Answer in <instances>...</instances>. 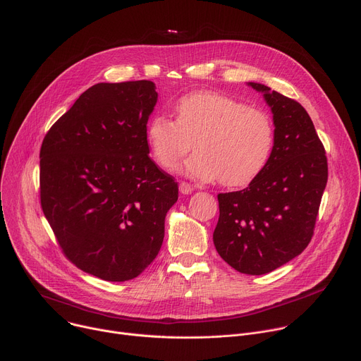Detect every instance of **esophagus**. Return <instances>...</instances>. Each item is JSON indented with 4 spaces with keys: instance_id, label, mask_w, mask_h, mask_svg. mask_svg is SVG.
<instances>
[{
    "instance_id": "1",
    "label": "esophagus",
    "mask_w": 361,
    "mask_h": 361,
    "mask_svg": "<svg viewBox=\"0 0 361 361\" xmlns=\"http://www.w3.org/2000/svg\"><path fill=\"white\" fill-rule=\"evenodd\" d=\"M192 185L191 184H188V183H185V181H181L180 183V192L181 194H191L192 192Z\"/></svg>"
}]
</instances>
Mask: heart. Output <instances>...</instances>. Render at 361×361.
Listing matches in <instances>:
<instances>
[{
	"mask_svg": "<svg viewBox=\"0 0 361 361\" xmlns=\"http://www.w3.org/2000/svg\"><path fill=\"white\" fill-rule=\"evenodd\" d=\"M176 120L151 117L147 140L156 161L171 169L191 149L181 171L195 180L224 187H245L259 177L274 149L276 133L270 116L214 91H194L174 107Z\"/></svg>",
	"mask_w": 361,
	"mask_h": 361,
	"instance_id": "b5f03b06",
	"label": "heart"
}]
</instances>
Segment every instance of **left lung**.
Wrapping results in <instances>:
<instances>
[{
  "instance_id": "left-lung-1",
  "label": "left lung",
  "mask_w": 361,
  "mask_h": 361,
  "mask_svg": "<svg viewBox=\"0 0 361 361\" xmlns=\"http://www.w3.org/2000/svg\"><path fill=\"white\" fill-rule=\"evenodd\" d=\"M271 109L276 142L269 164L247 188L217 195L213 241L234 270L260 276L312 241L329 169L324 145L304 107L270 87L248 82Z\"/></svg>"
}]
</instances>
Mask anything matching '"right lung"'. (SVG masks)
I'll return each instance as SVG.
<instances>
[{
    "label": "right lung",
    "instance_id": "add662e5",
    "mask_svg": "<svg viewBox=\"0 0 361 361\" xmlns=\"http://www.w3.org/2000/svg\"><path fill=\"white\" fill-rule=\"evenodd\" d=\"M148 80L99 82L48 130L39 198L67 259L106 281L140 276L156 259L178 185L148 152L157 102Z\"/></svg>",
    "mask_w": 361,
    "mask_h": 361
}]
</instances>
